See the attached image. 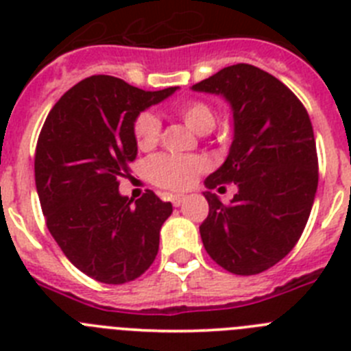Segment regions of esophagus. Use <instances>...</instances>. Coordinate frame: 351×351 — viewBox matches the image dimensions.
I'll list each match as a JSON object with an SVG mask.
<instances>
[{"label": "esophagus", "instance_id": "1", "mask_svg": "<svg viewBox=\"0 0 351 351\" xmlns=\"http://www.w3.org/2000/svg\"><path fill=\"white\" fill-rule=\"evenodd\" d=\"M184 200H186L184 195H173V197H172V204H173V206H176V207L181 206V204L184 202Z\"/></svg>", "mask_w": 351, "mask_h": 351}]
</instances>
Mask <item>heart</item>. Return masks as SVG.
Segmentation results:
<instances>
[{
  "label": "heart",
  "mask_w": 351,
  "mask_h": 351,
  "mask_svg": "<svg viewBox=\"0 0 351 351\" xmlns=\"http://www.w3.org/2000/svg\"><path fill=\"white\" fill-rule=\"evenodd\" d=\"M173 112L188 128L195 133H209L216 125V112L213 105L204 100H186L173 107ZM161 137V123L153 112H141L133 121V138L141 151H151L158 145ZM206 170V161L198 156H176L160 154L147 161V178L160 188L181 191L190 188Z\"/></svg>",
  "instance_id": "1"
}]
</instances>
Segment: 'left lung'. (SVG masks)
Here are the masks:
<instances>
[{
  "instance_id": "obj_1",
  "label": "left lung",
  "mask_w": 351,
  "mask_h": 351,
  "mask_svg": "<svg viewBox=\"0 0 351 351\" xmlns=\"http://www.w3.org/2000/svg\"><path fill=\"white\" fill-rule=\"evenodd\" d=\"M225 96L234 112V142L225 163L206 179L214 190L234 182L230 204L206 191L200 225L206 251L225 271L253 276L293 250L308 223L318 156L311 119L281 80L253 64L226 66L193 86Z\"/></svg>"
}]
</instances>
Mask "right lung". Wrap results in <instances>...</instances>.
<instances>
[{"label": "right lung", "instance_id": "obj_1", "mask_svg": "<svg viewBox=\"0 0 351 351\" xmlns=\"http://www.w3.org/2000/svg\"><path fill=\"white\" fill-rule=\"evenodd\" d=\"M176 89L144 91L93 75L68 89L42 126L35 182L45 223L64 256L100 283L137 280L158 255L172 204L151 190L132 204L119 179L137 158L135 117Z\"/></svg>", "mask_w": 351, "mask_h": 351}]
</instances>
